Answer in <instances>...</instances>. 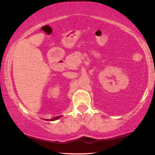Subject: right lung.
<instances>
[{"instance_id": "right-lung-1", "label": "right lung", "mask_w": 155, "mask_h": 155, "mask_svg": "<svg viewBox=\"0 0 155 155\" xmlns=\"http://www.w3.org/2000/svg\"><path fill=\"white\" fill-rule=\"evenodd\" d=\"M59 117H56V118H54V119H58V118H59Z\"/></svg>"}]
</instances>
